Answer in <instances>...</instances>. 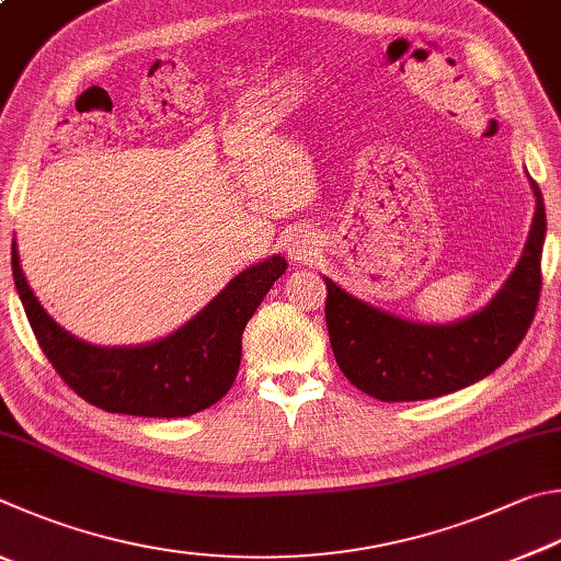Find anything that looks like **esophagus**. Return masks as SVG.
Wrapping results in <instances>:
<instances>
[{"instance_id": "esophagus-1", "label": "esophagus", "mask_w": 561, "mask_h": 561, "mask_svg": "<svg viewBox=\"0 0 561 561\" xmlns=\"http://www.w3.org/2000/svg\"><path fill=\"white\" fill-rule=\"evenodd\" d=\"M286 253H288L290 261L310 263L318 255V241L312 239V236L306 233V231L290 233L288 239H286Z\"/></svg>"}]
</instances>
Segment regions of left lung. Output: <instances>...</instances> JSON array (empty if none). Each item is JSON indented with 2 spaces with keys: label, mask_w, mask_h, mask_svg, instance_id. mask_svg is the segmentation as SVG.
<instances>
[{
  "label": "left lung",
  "mask_w": 561,
  "mask_h": 561,
  "mask_svg": "<svg viewBox=\"0 0 561 561\" xmlns=\"http://www.w3.org/2000/svg\"><path fill=\"white\" fill-rule=\"evenodd\" d=\"M529 186L535 219L523 255L488 306L456 322L428 325L399 318L322 275L330 345L352 385L379 401L434 399L476 385L513 355L533 325L542 290L547 214L533 176Z\"/></svg>",
  "instance_id": "8db88e82"
}]
</instances>
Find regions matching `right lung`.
<instances>
[{"instance_id":"obj_1","label":"right lung","mask_w":561,"mask_h":561,"mask_svg":"<svg viewBox=\"0 0 561 561\" xmlns=\"http://www.w3.org/2000/svg\"><path fill=\"white\" fill-rule=\"evenodd\" d=\"M286 268L283 255H271L233 275L219 296L167 337L101 347L71 335L48 316L28 288L16 241L12 243L19 300L58 377L98 409L152 419L192 416L231 389L241 365L245 322Z\"/></svg>"}]
</instances>
